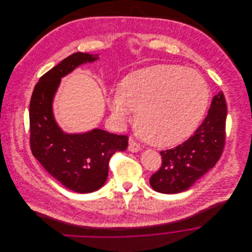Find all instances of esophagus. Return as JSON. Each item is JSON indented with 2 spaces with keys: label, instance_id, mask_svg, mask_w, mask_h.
<instances>
[{
  "label": "esophagus",
  "instance_id": "obj_1",
  "mask_svg": "<svg viewBox=\"0 0 252 252\" xmlns=\"http://www.w3.org/2000/svg\"><path fill=\"white\" fill-rule=\"evenodd\" d=\"M128 149L130 152H133V153H137L141 150V146L139 144H137L133 139H129V146H128Z\"/></svg>",
  "mask_w": 252,
  "mask_h": 252
}]
</instances>
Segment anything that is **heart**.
I'll list each match as a JSON object with an SVG mask.
<instances>
[{
  "mask_svg": "<svg viewBox=\"0 0 252 252\" xmlns=\"http://www.w3.org/2000/svg\"><path fill=\"white\" fill-rule=\"evenodd\" d=\"M211 92L202 74L176 65H155L128 74L107 96L114 122L125 126L135 111L144 140L169 147L187 139L202 120Z\"/></svg>",
  "mask_w": 252,
  "mask_h": 252,
  "instance_id": "heart-1",
  "label": "heart"
}]
</instances>
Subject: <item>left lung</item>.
<instances>
[{
    "instance_id": "obj_1",
    "label": "left lung",
    "mask_w": 252,
    "mask_h": 252,
    "mask_svg": "<svg viewBox=\"0 0 252 252\" xmlns=\"http://www.w3.org/2000/svg\"><path fill=\"white\" fill-rule=\"evenodd\" d=\"M226 117L227 105L220 91L193 136L175 148L160 152L162 166L149 180L152 189L163 194L180 193L213 169L225 144Z\"/></svg>"
}]
</instances>
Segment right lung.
<instances>
[{
    "instance_id": "right-lung-1",
    "label": "right lung",
    "mask_w": 252,
    "mask_h": 252,
    "mask_svg": "<svg viewBox=\"0 0 252 252\" xmlns=\"http://www.w3.org/2000/svg\"><path fill=\"white\" fill-rule=\"evenodd\" d=\"M99 55L76 52L65 58L39 78L30 102V144L34 157L55 180L76 193H91L104 186L109 158L128 146L126 136L100 128L84 133L64 132L53 113L61 79L77 67L99 60Z\"/></svg>"
}]
</instances>
